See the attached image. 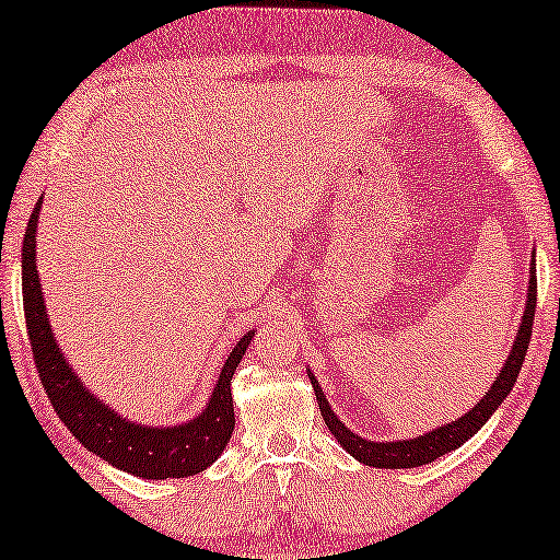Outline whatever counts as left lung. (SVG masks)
<instances>
[{"mask_svg": "<svg viewBox=\"0 0 560 560\" xmlns=\"http://www.w3.org/2000/svg\"><path fill=\"white\" fill-rule=\"evenodd\" d=\"M535 304H538V279H535V256L530 264V287H527V302H525V312H523V322L517 327V337L513 350L502 365L498 381L490 385V390L485 393L482 400L452 423H444L429 434L416 436V439H404V441H370L362 439L358 434L345 427V423L337 419L332 406L327 404L325 393H322L317 377L310 373L312 388L317 393V404L322 411V419H325L327 429L332 431V436L340 441V446L348 452L350 456H355L358 462L368 464V467H377V469H411V467H423V464L439 459L454 448H459L464 441L471 439L479 429L485 427L487 419L498 411L502 400L508 398V393L513 390V385L517 381L520 368H523L527 345H530V332H533V317H535Z\"/></svg>", "mask_w": 560, "mask_h": 560, "instance_id": "1", "label": "left lung"}]
</instances>
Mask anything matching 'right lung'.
Returning <instances> with one entry per match:
<instances>
[{
  "label": "right lung",
  "instance_id": "obj_1",
  "mask_svg": "<svg viewBox=\"0 0 560 560\" xmlns=\"http://www.w3.org/2000/svg\"><path fill=\"white\" fill-rule=\"evenodd\" d=\"M40 208L43 198L37 200L33 215H30L25 241H22V304H25L30 348H33L37 373H40L43 388L55 413L89 452L133 477L179 479L208 469L231 441L235 427L231 381L241 358L246 355V348L254 340V332L243 335L228 355L215 390H212L205 411L198 413V419L164 429L141 427V423L124 419L85 388L52 337L35 266V233Z\"/></svg>",
  "mask_w": 560,
  "mask_h": 560
}]
</instances>
